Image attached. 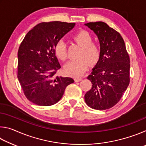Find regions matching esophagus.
<instances>
[{"label": "esophagus", "instance_id": "1", "mask_svg": "<svg viewBox=\"0 0 146 146\" xmlns=\"http://www.w3.org/2000/svg\"><path fill=\"white\" fill-rule=\"evenodd\" d=\"M82 80V78H75V81L76 82H80V81H81Z\"/></svg>", "mask_w": 146, "mask_h": 146}]
</instances>
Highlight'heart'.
<instances>
[{"instance_id": "obj_1", "label": "heart", "mask_w": 146, "mask_h": 146, "mask_svg": "<svg viewBox=\"0 0 146 146\" xmlns=\"http://www.w3.org/2000/svg\"><path fill=\"white\" fill-rule=\"evenodd\" d=\"M73 39L81 49L79 51L77 60H71L64 66L66 75L72 76H80L87 70L88 62L90 65H95L100 60L101 48L100 44L92 41V36L86 30H80L74 35ZM54 51L56 57L64 61L68 58L67 46L62 40L56 43Z\"/></svg>"}]
</instances>
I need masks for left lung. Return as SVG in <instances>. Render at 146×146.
I'll return each instance as SVG.
<instances>
[{"label":"left lung","mask_w":146,"mask_h":146,"mask_svg":"<svg viewBox=\"0 0 146 146\" xmlns=\"http://www.w3.org/2000/svg\"><path fill=\"white\" fill-rule=\"evenodd\" d=\"M97 35L101 56L88 79L92 83L84 96L91 108L105 110L119 102L130 82V59L122 36L103 22L85 24Z\"/></svg>","instance_id":"left-lung-1"}]
</instances>
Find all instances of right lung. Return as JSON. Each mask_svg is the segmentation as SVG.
Wrapping results in <instances>:
<instances>
[{
  "label": "right lung",
  "mask_w": 146,
  "mask_h": 146,
  "mask_svg": "<svg viewBox=\"0 0 146 146\" xmlns=\"http://www.w3.org/2000/svg\"><path fill=\"white\" fill-rule=\"evenodd\" d=\"M75 23H41L31 29L18 51L17 77L28 99L35 104L51 106L58 102L73 78L56 76L60 68L55 56L56 43Z\"/></svg>",
  "instance_id": "1"
}]
</instances>
